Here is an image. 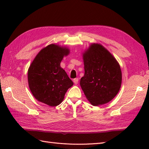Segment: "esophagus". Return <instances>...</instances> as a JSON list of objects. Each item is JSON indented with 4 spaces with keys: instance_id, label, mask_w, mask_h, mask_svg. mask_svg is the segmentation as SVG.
<instances>
[{
    "instance_id": "1",
    "label": "esophagus",
    "mask_w": 149,
    "mask_h": 149,
    "mask_svg": "<svg viewBox=\"0 0 149 149\" xmlns=\"http://www.w3.org/2000/svg\"><path fill=\"white\" fill-rule=\"evenodd\" d=\"M73 82H74V84H77L78 83H79V79H78V78H75V79H74V80H73Z\"/></svg>"
}]
</instances>
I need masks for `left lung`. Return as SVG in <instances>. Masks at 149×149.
<instances>
[{"mask_svg":"<svg viewBox=\"0 0 149 149\" xmlns=\"http://www.w3.org/2000/svg\"><path fill=\"white\" fill-rule=\"evenodd\" d=\"M84 75L80 85L93 106L111 100L122 84V72L116 59L100 44H91L83 54Z\"/></svg>","mask_w":149,"mask_h":149,"instance_id":"8db88e82","label":"left lung"}]
</instances>
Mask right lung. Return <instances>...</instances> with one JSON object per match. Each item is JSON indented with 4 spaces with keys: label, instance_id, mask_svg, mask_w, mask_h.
Wrapping results in <instances>:
<instances>
[{
    "label": "right lung",
    "instance_id": "1",
    "mask_svg": "<svg viewBox=\"0 0 149 149\" xmlns=\"http://www.w3.org/2000/svg\"><path fill=\"white\" fill-rule=\"evenodd\" d=\"M70 52L66 47L50 44L38 54L28 70V83L33 96L41 102L57 106L73 82L60 66Z\"/></svg>",
    "mask_w": 149,
    "mask_h": 149
}]
</instances>
